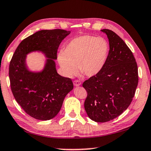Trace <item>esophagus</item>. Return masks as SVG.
<instances>
[{
  "instance_id": "34e87169",
  "label": "esophagus",
  "mask_w": 151,
  "mask_h": 151,
  "mask_svg": "<svg viewBox=\"0 0 151 151\" xmlns=\"http://www.w3.org/2000/svg\"><path fill=\"white\" fill-rule=\"evenodd\" d=\"M73 83H74V85H75V87H78V86H80L81 85V81H77V80H76V81H74Z\"/></svg>"
}]
</instances>
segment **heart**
<instances>
[{"label":"heart","mask_w":151,"mask_h":151,"mask_svg":"<svg viewBox=\"0 0 151 151\" xmlns=\"http://www.w3.org/2000/svg\"><path fill=\"white\" fill-rule=\"evenodd\" d=\"M109 45L106 39L93 35L74 38L66 45L64 53L58 54V62L64 75L71 77L78 70L88 77L99 74L106 65Z\"/></svg>","instance_id":"heart-1"}]
</instances>
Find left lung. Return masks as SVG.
<instances>
[{"label": "left lung", "instance_id": "1", "mask_svg": "<svg viewBox=\"0 0 151 151\" xmlns=\"http://www.w3.org/2000/svg\"><path fill=\"white\" fill-rule=\"evenodd\" d=\"M109 52L103 70L83 84L87 91L85 109L96 122L117 118L130 106L138 83V67L132 52L113 31L104 29Z\"/></svg>", "mask_w": 151, "mask_h": 151}]
</instances>
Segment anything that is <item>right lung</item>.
<instances>
[{
	"label": "right lung",
	"instance_id": "1",
	"mask_svg": "<svg viewBox=\"0 0 151 151\" xmlns=\"http://www.w3.org/2000/svg\"><path fill=\"white\" fill-rule=\"evenodd\" d=\"M70 33L64 29L39 31L23 40L12 57L9 73L12 93L24 111L35 119L56 117L73 89L70 78L57 73L55 63L60 44ZM32 52H40L47 58L42 70L28 69L27 56Z\"/></svg>",
	"mask_w": 151,
	"mask_h": 151
}]
</instances>
